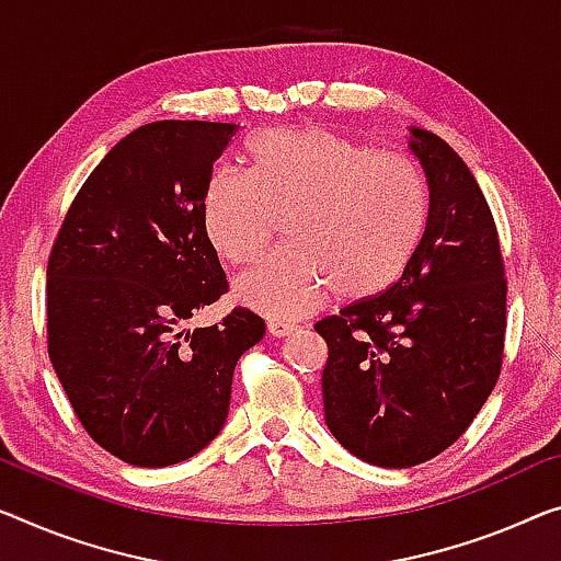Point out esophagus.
<instances>
[{"label":"esophagus","mask_w":561,"mask_h":561,"mask_svg":"<svg viewBox=\"0 0 561 561\" xmlns=\"http://www.w3.org/2000/svg\"><path fill=\"white\" fill-rule=\"evenodd\" d=\"M266 330H270L272 337H287V334L295 332V324L279 322V320H270V322H266Z\"/></svg>","instance_id":"esophagus-1"}]
</instances>
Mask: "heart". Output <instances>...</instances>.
<instances>
[{
	"label": "heart",
	"instance_id": "obj_1",
	"mask_svg": "<svg viewBox=\"0 0 561 561\" xmlns=\"http://www.w3.org/2000/svg\"><path fill=\"white\" fill-rule=\"evenodd\" d=\"M252 175L219 165L204 191V227L229 264L262 252L277 216L291 247L237 279V297L274 320L342 297L378 295L405 270L425 227L428 196L405 156L370 150L322 125L270 128L247 144Z\"/></svg>",
	"mask_w": 561,
	"mask_h": 561
}]
</instances>
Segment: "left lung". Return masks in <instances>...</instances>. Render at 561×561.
<instances>
[{"label":"left lung","mask_w":561,"mask_h":561,"mask_svg":"<svg viewBox=\"0 0 561 561\" xmlns=\"http://www.w3.org/2000/svg\"><path fill=\"white\" fill-rule=\"evenodd\" d=\"M428 219L400 279L314 324L328 342L324 421L350 454L382 468L431 461L494 390L506 279L491 208L461 156L411 128Z\"/></svg>","instance_id":"left-lung-1"}]
</instances>
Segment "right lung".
<instances>
[{
  "label": "right lung",
  "instance_id": "right-lung-1",
  "mask_svg": "<svg viewBox=\"0 0 561 561\" xmlns=\"http://www.w3.org/2000/svg\"><path fill=\"white\" fill-rule=\"evenodd\" d=\"M237 128L140 125L82 183L49 254V360L82 428L130 466L181 463L219 436L233 367L264 337L247 307L179 332L229 289L204 191Z\"/></svg>",
  "mask_w": 561,
  "mask_h": 561
}]
</instances>
